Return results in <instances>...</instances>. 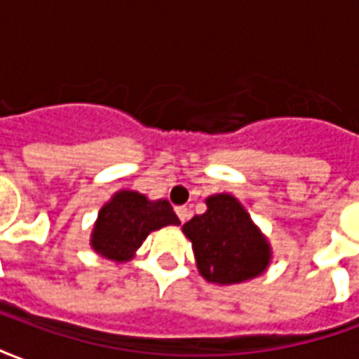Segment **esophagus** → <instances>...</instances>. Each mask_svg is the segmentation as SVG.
I'll return each instance as SVG.
<instances>
[{"mask_svg": "<svg viewBox=\"0 0 359 359\" xmlns=\"http://www.w3.org/2000/svg\"><path fill=\"white\" fill-rule=\"evenodd\" d=\"M175 211H177V215H179L180 223H187L188 219H190V210H188L187 205H179Z\"/></svg>", "mask_w": 359, "mask_h": 359, "instance_id": "esophagus-1", "label": "esophagus"}]
</instances>
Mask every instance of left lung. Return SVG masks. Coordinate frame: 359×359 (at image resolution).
<instances>
[{"instance_id": "8db88e82", "label": "left lung", "mask_w": 359, "mask_h": 359, "mask_svg": "<svg viewBox=\"0 0 359 359\" xmlns=\"http://www.w3.org/2000/svg\"><path fill=\"white\" fill-rule=\"evenodd\" d=\"M208 211L182 226L192 242L198 269L203 278L219 285L242 283L265 271L269 244L236 198H208Z\"/></svg>"}]
</instances>
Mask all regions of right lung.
Returning a JSON list of instances; mask_svg holds the SVG:
<instances>
[{
	"instance_id": "right-lung-1",
	"label": "right lung",
	"mask_w": 359,
	"mask_h": 359,
	"mask_svg": "<svg viewBox=\"0 0 359 359\" xmlns=\"http://www.w3.org/2000/svg\"><path fill=\"white\" fill-rule=\"evenodd\" d=\"M179 223V217L167 200L148 202L146 196L123 190L100 211L92 234V246L107 259L126 262L151 231Z\"/></svg>"
}]
</instances>
